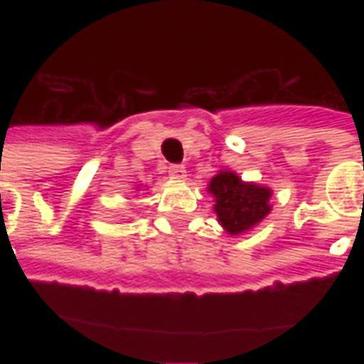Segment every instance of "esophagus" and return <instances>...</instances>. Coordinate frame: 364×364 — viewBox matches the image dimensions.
<instances>
[{
  "instance_id": "obj_1",
  "label": "esophagus",
  "mask_w": 364,
  "mask_h": 364,
  "mask_svg": "<svg viewBox=\"0 0 364 364\" xmlns=\"http://www.w3.org/2000/svg\"><path fill=\"white\" fill-rule=\"evenodd\" d=\"M168 174L172 176V178L182 180V178L186 176V168H184V166H180V164H172V166L168 168Z\"/></svg>"
}]
</instances>
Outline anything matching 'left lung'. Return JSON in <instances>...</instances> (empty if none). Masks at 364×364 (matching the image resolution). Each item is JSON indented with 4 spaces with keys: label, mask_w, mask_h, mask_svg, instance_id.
I'll list each match as a JSON object with an SVG mask.
<instances>
[{
    "label": "left lung",
    "mask_w": 364,
    "mask_h": 364,
    "mask_svg": "<svg viewBox=\"0 0 364 364\" xmlns=\"http://www.w3.org/2000/svg\"><path fill=\"white\" fill-rule=\"evenodd\" d=\"M208 190L215 194V213L218 223L231 235L249 231L272 210V192L257 184H245L232 172H220L213 180Z\"/></svg>",
    "instance_id": "left-lung-1"
}]
</instances>
